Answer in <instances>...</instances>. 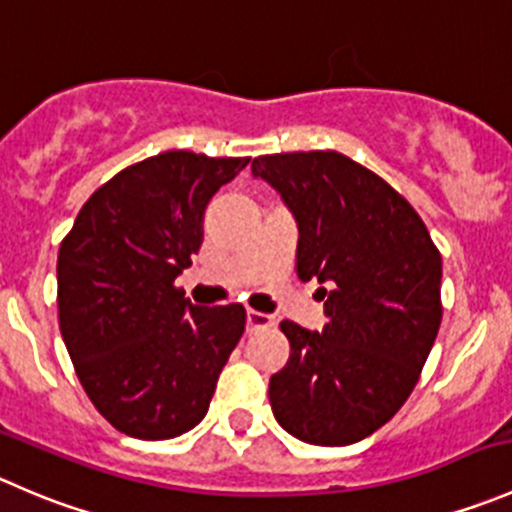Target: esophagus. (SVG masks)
I'll return each instance as SVG.
<instances>
[{
	"label": "esophagus",
	"instance_id": "obj_1",
	"mask_svg": "<svg viewBox=\"0 0 512 512\" xmlns=\"http://www.w3.org/2000/svg\"><path fill=\"white\" fill-rule=\"evenodd\" d=\"M273 326V318L266 316V313H258V311H246V328L249 331H258V328H268Z\"/></svg>",
	"mask_w": 512,
	"mask_h": 512
}]
</instances>
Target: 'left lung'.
I'll return each mask as SVG.
<instances>
[{
    "mask_svg": "<svg viewBox=\"0 0 512 512\" xmlns=\"http://www.w3.org/2000/svg\"><path fill=\"white\" fill-rule=\"evenodd\" d=\"M251 171L296 219L298 278L327 286L321 333L281 323L291 356L268 383L271 411L303 443H358L416 388L443 318V261L416 209L338 151L258 156Z\"/></svg>",
    "mask_w": 512,
    "mask_h": 512,
    "instance_id": "8db88e82",
    "label": "left lung"
}]
</instances>
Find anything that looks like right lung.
I'll return each instance as SVG.
<instances>
[{"label":"right lung","instance_id":"obj_1","mask_svg":"<svg viewBox=\"0 0 512 512\" xmlns=\"http://www.w3.org/2000/svg\"><path fill=\"white\" fill-rule=\"evenodd\" d=\"M251 159L164 151L89 196L59 246V331L96 411L166 440L199 426L244 336L241 303L194 306L174 286L204 241V211Z\"/></svg>","mask_w":512,"mask_h":512}]
</instances>
